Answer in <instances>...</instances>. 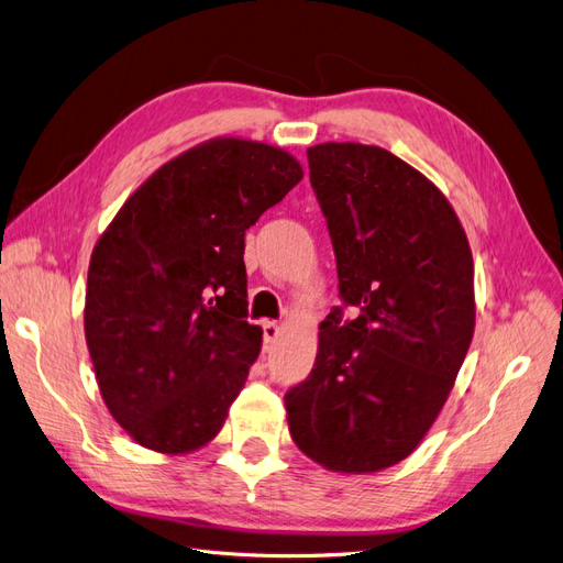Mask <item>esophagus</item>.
Instances as JSON below:
<instances>
[{
    "label": "esophagus",
    "mask_w": 563,
    "mask_h": 563,
    "mask_svg": "<svg viewBox=\"0 0 563 563\" xmlns=\"http://www.w3.org/2000/svg\"><path fill=\"white\" fill-rule=\"evenodd\" d=\"M277 335H279V327L275 321H263V340H265V345H272L277 340Z\"/></svg>",
    "instance_id": "34e87169"
}]
</instances>
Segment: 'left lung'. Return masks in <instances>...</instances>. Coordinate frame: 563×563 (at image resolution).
Segmentation results:
<instances>
[{"label":"left lung","instance_id":"obj_1","mask_svg":"<svg viewBox=\"0 0 563 563\" xmlns=\"http://www.w3.org/2000/svg\"><path fill=\"white\" fill-rule=\"evenodd\" d=\"M308 164L343 305L321 321L310 376L284 395L288 430L323 467L378 472L420 444L463 366L472 251L446 197L391 152L323 143Z\"/></svg>","mask_w":563,"mask_h":563}]
</instances>
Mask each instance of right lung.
<instances>
[{
    "label": "right lung",
    "mask_w": 563,
    "mask_h": 563,
    "mask_svg": "<svg viewBox=\"0 0 563 563\" xmlns=\"http://www.w3.org/2000/svg\"><path fill=\"white\" fill-rule=\"evenodd\" d=\"M302 180L288 152L220 139L135 190L89 263L84 331L112 418L159 453L211 441L263 329L246 321L244 236Z\"/></svg>",
    "instance_id": "add662e5"
}]
</instances>
